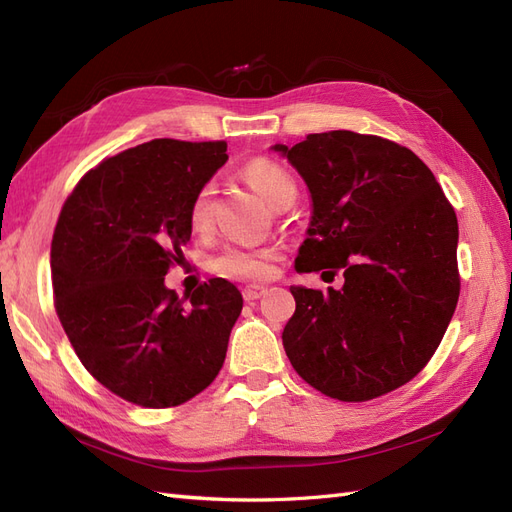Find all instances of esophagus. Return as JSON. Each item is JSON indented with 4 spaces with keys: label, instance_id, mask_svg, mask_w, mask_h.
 I'll list each match as a JSON object with an SVG mask.
<instances>
[{
    "label": "esophagus",
    "instance_id": "obj_1",
    "mask_svg": "<svg viewBox=\"0 0 512 512\" xmlns=\"http://www.w3.org/2000/svg\"><path fill=\"white\" fill-rule=\"evenodd\" d=\"M265 286H245L243 288V299L247 301V303H254V301H258L262 294H265Z\"/></svg>",
    "mask_w": 512,
    "mask_h": 512
}]
</instances>
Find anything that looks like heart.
Wrapping results in <instances>:
<instances>
[{
	"mask_svg": "<svg viewBox=\"0 0 512 512\" xmlns=\"http://www.w3.org/2000/svg\"><path fill=\"white\" fill-rule=\"evenodd\" d=\"M243 179L267 200L273 207L290 205L297 196V183H294L288 170L267 158H256L241 168ZM213 220V185L205 183L188 207V222L196 232L209 228ZM277 252L273 247H243V245H226L215 256L213 267L220 275L230 280H267L273 275Z\"/></svg>",
	"mask_w": 512,
	"mask_h": 512,
	"instance_id": "heart-1",
	"label": "heart"
}]
</instances>
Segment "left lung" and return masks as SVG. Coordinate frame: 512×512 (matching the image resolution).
<instances>
[{
    "label": "left lung",
    "mask_w": 512,
    "mask_h": 512,
    "mask_svg": "<svg viewBox=\"0 0 512 512\" xmlns=\"http://www.w3.org/2000/svg\"><path fill=\"white\" fill-rule=\"evenodd\" d=\"M312 192V224L294 267L344 275L339 290L290 288L284 350L322 395L369 401L421 371L459 299L457 215L408 147L331 130L275 145Z\"/></svg>",
    "instance_id": "obj_1"
}]
</instances>
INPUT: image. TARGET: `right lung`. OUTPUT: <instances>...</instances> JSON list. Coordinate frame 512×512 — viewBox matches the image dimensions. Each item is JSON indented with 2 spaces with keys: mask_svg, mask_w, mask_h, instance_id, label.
<instances>
[{
  "mask_svg": "<svg viewBox=\"0 0 512 512\" xmlns=\"http://www.w3.org/2000/svg\"><path fill=\"white\" fill-rule=\"evenodd\" d=\"M226 160L224 141L153 138L87 170L61 207L55 312L89 374L130 404L181 406L224 365L241 292L213 277L179 299L164 275L190 241V200Z\"/></svg>",
  "mask_w": 512,
  "mask_h": 512,
  "instance_id": "obj_1",
  "label": "right lung"
}]
</instances>
